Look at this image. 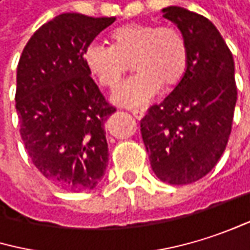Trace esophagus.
Wrapping results in <instances>:
<instances>
[{"instance_id": "esophagus-1", "label": "esophagus", "mask_w": 250, "mask_h": 250, "mask_svg": "<svg viewBox=\"0 0 250 250\" xmlns=\"http://www.w3.org/2000/svg\"><path fill=\"white\" fill-rule=\"evenodd\" d=\"M132 115L138 120V121H141L142 118H144V115H145V112L142 111V109H133L132 111Z\"/></svg>"}]
</instances>
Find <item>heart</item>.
<instances>
[{"mask_svg": "<svg viewBox=\"0 0 250 250\" xmlns=\"http://www.w3.org/2000/svg\"><path fill=\"white\" fill-rule=\"evenodd\" d=\"M112 45L90 42L83 58L90 74L102 87L120 86L132 62L136 74L114 95L123 106L138 108L151 102L161 86H177L189 67V49L183 33L173 26L127 23L111 33Z\"/></svg>", "mask_w": 250, "mask_h": 250, "instance_id": "b5f03b06", "label": "heart"}]
</instances>
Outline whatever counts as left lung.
Wrapping results in <instances>:
<instances>
[{
	"label": "left lung",
	"mask_w": 250,
	"mask_h": 250,
	"mask_svg": "<svg viewBox=\"0 0 250 250\" xmlns=\"http://www.w3.org/2000/svg\"><path fill=\"white\" fill-rule=\"evenodd\" d=\"M163 16L183 33L189 67L183 80L141 121V133L157 177L189 185L207 176L226 151L237 101L233 54L204 16L167 7Z\"/></svg>",
	"instance_id": "obj_1"
}]
</instances>
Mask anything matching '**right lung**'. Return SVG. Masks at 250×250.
<instances>
[{"instance_id":"add662e5","label":"right lung","mask_w":250,"mask_h":250,"mask_svg":"<svg viewBox=\"0 0 250 250\" xmlns=\"http://www.w3.org/2000/svg\"><path fill=\"white\" fill-rule=\"evenodd\" d=\"M114 20L60 14L33 33L19 60L23 145L43 179L64 190L93 189L108 166L104 123L115 106L90 77L83 51Z\"/></svg>"}]
</instances>
